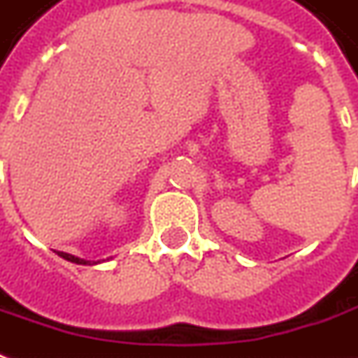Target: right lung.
<instances>
[{
  "instance_id": "1",
  "label": "right lung",
  "mask_w": 358,
  "mask_h": 358,
  "mask_svg": "<svg viewBox=\"0 0 358 358\" xmlns=\"http://www.w3.org/2000/svg\"><path fill=\"white\" fill-rule=\"evenodd\" d=\"M61 258H64V260H69V262H73V264H96V262H88V260H83V258H76V256H73V254H66V252H57Z\"/></svg>"
}]
</instances>
